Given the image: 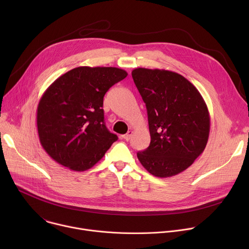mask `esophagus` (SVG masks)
Returning <instances> with one entry per match:
<instances>
[{
  "mask_svg": "<svg viewBox=\"0 0 249 249\" xmlns=\"http://www.w3.org/2000/svg\"><path fill=\"white\" fill-rule=\"evenodd\" d=\"M132 135H133V131H128V133L125 134V135H123L122 138H123L124 140H126V141H129V140L131 139Z\"/></svg>",
  "mask_w": 249,
  "mask_h": 249,
  "instance_id": "esophagus-1",
  "label": "esophagus"
}]
</instances>
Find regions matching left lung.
Segmentation results:
<instances>
[{
  "label": "left lung",
  "mask_w": 249,
  "mask_h": 249,
  "mask_svg": "<svg viewBox=\"0 0 249 249\" xmlns=\"http://www.w3.org/2000/svg\"><path fill=\"white\" fill-rule=\"evenodd\" d=\"M134 83L146 103L150 146L137 153L151 174L165 178L188 168L206 148L210 114L198 89L167 70L137 68Z\"/></svg>",
  "instance_id": "obj_1"
}]
</instances>
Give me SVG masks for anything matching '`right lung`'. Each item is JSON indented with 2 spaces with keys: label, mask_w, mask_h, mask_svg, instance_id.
<instances>
[{
  "label": "right lung",
  "mask_w": 249,
  "mask_h": 249,
  "mask_svg": "<svg viewBox=\"0 0 249 249\" xmlns=\"http://www.w3.org/2000/svg\"><path fill=\"white\" fill-rule=\"evenodd\" d=\"M127 75L114 67H78L45 90L37 106V131L55 161L85 171L103 158L118 139L105 126L103 97Z\"/></svg>",
  "instance_id": "obj_1"
}]
</instances>
